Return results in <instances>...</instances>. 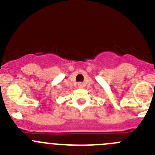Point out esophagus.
Listing matches in <instances>:
<instances>
[{"label": "esophagus", "mask_w": 155, "mask_h": 155, "mask_svg": "<svg viewBox=\"0 0 155 155\" xmlns=\"http://www.w3.org/2000/svg\"><path fill=\"white\" fill-rule=\"evenodd\" d=\"M78 87H84V84H83V83H81V82H80V83H78Z\"/></svg>", "instance_id": "34e87169"}]
</instances>
